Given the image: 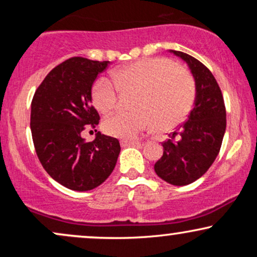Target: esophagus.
<instances>
[{
    "instance_id": "obj_1",
    "label": "esophagus",
    "mask_w": 257,
    "mask_h": 257,
    "mask_svg": "<svg viewBox=\"0 0 257 257\" xmlns=\"http://www.w3.org/2000/svg\"><path fill=\"white\" fill-rule=\"evenodd\" d=\"M140 141L138 140H122L120 141V145H122L123 147L125 146H135V145H140Z\"/></svg>"
}]
</instances>
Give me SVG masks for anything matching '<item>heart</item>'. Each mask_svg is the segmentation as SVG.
Segmentation results:
<instances>
[{
	"mask_svg": "<svg viewBox=\"0 0 257 257\" xmlns=\"http://www.w3.org/2000/svg\"><path fill=\"white\" fill-rule=\"evenodd\" d=\"M119 93L135 91L133 112H114L104 120V132L114 138L134 139L155 125L168 131L187 118L196 100V83L188 70L167 58H145L99 77L90 98L100 113H108Z\"/></svg>",
	"mask_w": 257,
	"mask_h": 257,
	"instance_id": "b5f03b06",
	"label": "heart"
}]
</instances>
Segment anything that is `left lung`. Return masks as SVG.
I'll return each mask as SVG.
<instances>
[{"label":"left lung","instance_id":"left-lung-1","mask_svg":"<svg viewBox=\"0 0 257 257\" xmlns=\"http://www.w3.org/2000/svg\"><path fill=\"white\" fill-rule=\"evenodd\" d=\"M172 52L190 66L196 100L188 119L162 144L163 156L156 162L155 172L168 184L185 186L204 175L219 155L226 131V107L210 70L186 53Z\"/></svg>","mask_w":257,"mask_h":257}]
</instances>
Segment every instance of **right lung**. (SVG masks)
<instances>
[{
	"label": "right lung",
	"mask_w": 257,
	"mask_h": 257,
	"mask_svg": "<svg viewBox=\"0 0 257 257\" xmlns=\"http://www.w3.org/2000/svg\"><path fill=\"white\" fill-rule=\"evenodd\" d=\"M107 66L108 61L67 59L46 76L32 98L30 126L37 157L51 178L72 191L101 185L120 152L116 138L98 132L93 141L85 143L81 137L84 129L99 124L90 90Z\"/></svg>",
	"instance_id": "obj_1"
}]
</instances>
